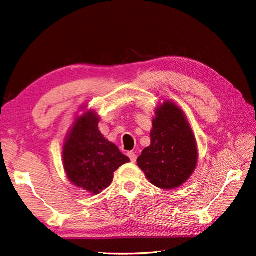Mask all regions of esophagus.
<instances>
[{
	"label": "esophagus",
	"instance_id": "1",
	"mask_svg": "<svg viewBox=\"0 0 256 256\" xmlns=\"http://www.w3.org/2000/svg\"><path fill=\"white\" fill-rule=\"evenodd\" d=\"M128 156L130 158V162H133V163H135V162H136V160H137V156L135 154V153H134L133 151H128Z\"/></svg>",
	"mask_w": 256,
	"mask_h": 256
}]
</instances>
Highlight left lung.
<instances>
[{
	"label": "left lung",
	"instance_id": "1",
	"mask_svg": "<svg viewBox=\"0 0 256 256\" xmlns=\"http://www.w3.org/2000/svg\"><path fill=\"white\" fill-rule=\"evenodd\" d=\"M151 144L137 158V165L153 186L172 190L191 177L197 164V146L184 112L172 102L156 110Z\"/></svg>",
	"mask_w": 256,
	"mask_h": 256
}]
</instances>
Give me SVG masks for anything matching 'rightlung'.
<instances>
[{"instance_id": "add662e5", "label": "right lung", "mask_w": 256, "mask_h": 256, "mask_svg": "<svg viewBox=\"0 0 256 256\" xmlns=\"http://www.w3.org/2000/svg\"><path fill=\"white\" fill-rule=\"evenodd\" d=\"M128 162L130 158L100 132L94 112L78 116L63 147L64 170L72 184L100 194L110 186L114 172Z\"/></svg>"}]
</instances>
